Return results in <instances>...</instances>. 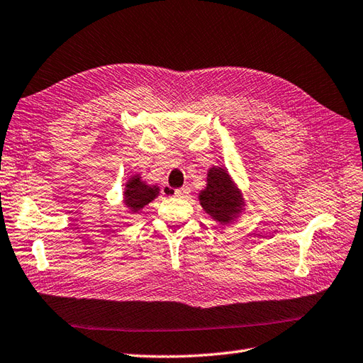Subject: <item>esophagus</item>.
Segmentation results:
<instances>
[{"instance_id": "esophagus-1", "label": "esophagus", "mask_w": 363, "mask_h": 363, "mask_svg": "<svg viewBox=\"0 0 363 363\" xmlns=\"http://www.w3.org/2000/svg\"><path fill=\"white\" fill-rule=\"evenodd\" d=\"M190 193L189 187H182V189H176V190H170V194H173L174 198H187Z\"/></svg>"}]
</instances>
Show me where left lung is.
<instances>
[{
	"instance_id": "1",
	"label": "left lung",
	"mask_w": 363,
	"mask_h": 363,
	"mask_svg": "<svg viewBox=\"0 0 363 363\" xmlns=\"http://www.w3.org/2000/svg\"><path fill=\"white\" fill-rule=\"evenodd\" d=\"M198 199L202 210L220 225H231L245 211L244 193L224 165H213L207 170V184Z\"/></svg>"
}]
</instances>
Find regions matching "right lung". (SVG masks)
<instances>
[{"label": "right lung", "instance_id": "right-lung-1", "mask_svg": "<svg viewBox=\"0 0 363 363\" xmlns=\"http://www.w3.org/2000/svg\"><path fill=\"white\" fill-rule=\"evenodd\" d=\"M161 194L160 185L148 184L143 174H132L125 181L123 190V206L132 215H138L148 203L153 202Z\"/></svg>", "mask_w": 363, "mask_h": 363}]
</instances>
